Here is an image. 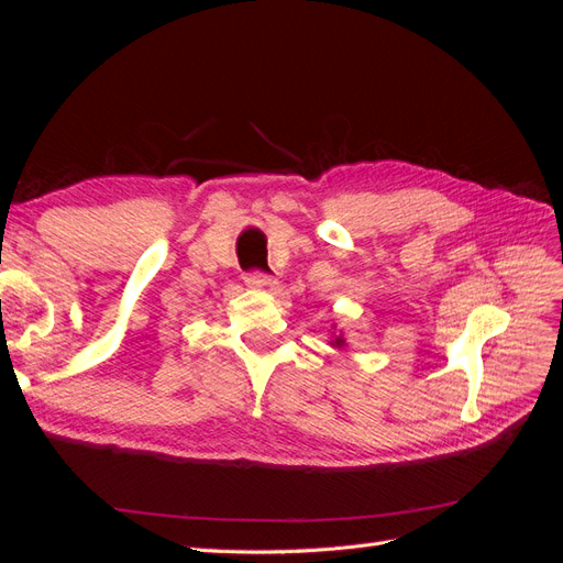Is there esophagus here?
<instances>
[{
  "mask_svg": "<svg viewBox=\"0 0 563 563\" xmlns=\"http://www.w3.org/2000/svg\"><path fill=\"white\" fill-rule=\"evenodd\" d=\"M246 284L255 288V291H275L279 282L272 275H263V272H249Z\"/></svg>",
  "mask_w": 563,
  "mask_h": 563,
  "instance_id": "obj_1",
  "label": "esophagus"
}]
</instances>
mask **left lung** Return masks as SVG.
Segmentation results:
<instances>
[{"label":"left lung","mask_w":563,"mask_h":563,"mask_svg":"<svg viewBox=\"0 0 563 563\" xmlns=\"http://www.w3.org/2000/svg\"><path fill=\"white\" fill-rule=\"evenodd\" d=\"M333 345H338V347H343V345H345V340H343V335H338V338L333 340Z\"/></svg>","instance_id":"8db88e82"}]
</instances>
